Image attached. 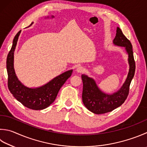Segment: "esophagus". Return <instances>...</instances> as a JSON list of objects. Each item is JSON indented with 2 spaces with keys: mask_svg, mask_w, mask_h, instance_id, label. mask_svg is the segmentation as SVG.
I'll return each mask as SVG.
<instances>
[{
  "mask_svg": "<svg viewBox=\"0 0 147 147\" xmlns=\"http://www.w3.org/2000/svg\"><path fill=\"white\" fill-rule=\"evenodd\" d=\"M84 70H85V69H84V67H82V66H79V67L77 68V70H76V71L78 73L84 72Z\"/></svg>",
  "mask_w": 147,
  "mask_h": 147,
  "instance_id": "34e87169",
  "label": "esophagus"
}]
</instances>
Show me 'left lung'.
Here are the masks:
<instances>
[{
	"instance_id": "obj_1",
	"label": "left lung",
	"mask_w": 147,
	"mask_h": 147,
	"mask_svg": "<svg viewBox=\"0 0 147 147\" xmlns=\"http://www.w3.org/2000/svg\"><path fill=\"white\" fill-rule=\"evenodd\" d=\"M113 42L116 46L125 48L128 55L129 72L125 81L120 89L111 94L104 93L98 88L95 79L92 77H88L86 74L81 76L83 83L82 95L83 104L88 110L96 115L112 111L125 102L129 94L130 84L134 76L136 66L132 44L118 27Z\"/></svg>"
}]
</instances>
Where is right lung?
<instances>
[{
    "label": "right lung",
    "mask_w": 147,
    "mask_h": 147,
    "mask_svg": "<svg viewBox=\"0 0 147 147\" xmlns=\"http://www.w3.org/2000/svg\"><path fill=\"white\" fill-rule=\"evenodd\" d=\"M32 24L33 22L29 27ZM20 32L21 30L14 38L12 47L7 57L8 88L14 97L24 106L34 110H42L54 102L60 88L71 76L73 70L62 73L40 87L29 88L22 84L16 76L14 68V52Z\"/></svg>",
    "instance_id": "right-lung-1"
}]
</instances>
